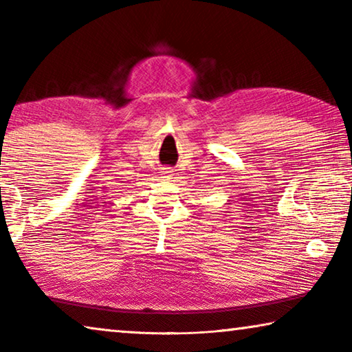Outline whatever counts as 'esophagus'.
<instances>
[{
  "instance_id": "obj_1",
  "label": "esophagus",
  "mask_w": 352,
  "mask_h": 352,
  "mask_svg": "<svg viewBox=\"0 0 352 352\" xmlns=\"http://www.w3.org/2000/svg\"><path fill=\"white\" fill-rule=\"evenodd\" d=\"M170 177H172V170L166 169V170L163 172V178H170Z\"/></svg>"
}]
</instances>
